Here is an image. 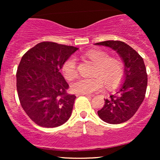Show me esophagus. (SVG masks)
<instances>
[{
  "label": "esophagus",
  "instance_id": "1",
  "mask_svg": "<svg viewBox=\"0 0 160 160\" xmlns=\"http://www.w3.org/2000/svg\"><path fill=\"white\" fill-rule=\"evenodd\" d=\"M79 95H85V96H87V97H89V96H92V95H88V94H77V96H79Z\"/></svg>",
  "mask_w": 160,
  "mask_h": 160
}]
</instances>
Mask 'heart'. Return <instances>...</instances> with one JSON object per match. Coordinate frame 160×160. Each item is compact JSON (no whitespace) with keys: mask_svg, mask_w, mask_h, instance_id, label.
Here are the masks:
<instances>
[{"mask_svg":"<svg viewBox=\"0 0 160 160\" xmlns=\"http://www.w3.org/2000/svg\"><path fill=\"white\" fill-rule=\"evenodd\" d=\"M86 59L94 65L92 78H80L73 82L71 89L78 94H92L101 91L103 88L109 90L118 87L125 75L124 64L120 58L111 57L109 53L102 49H89L82 55ZM64 77L72 80L78 76L76 58L71 56L65 60L62 67Z\"/></svg>","mask_w":160,"mask_h":160,"instance_id":"obj_1","label":"heart"}]
</instances>
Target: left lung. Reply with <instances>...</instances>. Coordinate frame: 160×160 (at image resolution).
<instances>
[{
	"label": "left lung",
	"instance_id": "obj_1",
	"mask_svg": "<svg viewBox=\"0 0 160 160\" xmlns=\"http://www.w3.org/2000/svg\"><path fill=\"white\" fill-rule=\"evenodd\" d=\"M114 49L123 60L125 82L115 95L104 99L98 117L110 124H120L135 115L144 101L148 85V74L142 57L130 46L119 40L95 43Z\"/></svg>",
	"mask_w": 160,
	"mask_h": 160
}]
</instances>
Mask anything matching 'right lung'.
I'll return each instance as SVG.
<instances>
[{"label":"right lung","instance_id":"obj_1","mask_svg":"<svg viewBox=\"0 0 160 160\" xmlns=\"http://www.w3.org/2000/svg\"><path fill=\"white\" fill-rule=\"evenodd\" d=\"M78 48L41 42L24 54L16 71L20 104L33 122L54 128L67 122L76 96L60 73L62 65Z\"/></svg>","mask_w":160,"mask_h":160}]
</instances>
